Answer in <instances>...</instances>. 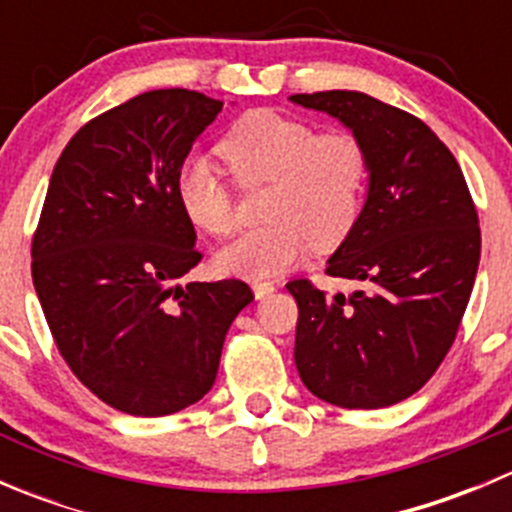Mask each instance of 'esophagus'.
Instances as JSON below:
<instances>
[{"mask_svg": "<svg viewBox=\"0 0 512 512\" xmlns=\"http://www.w3.org/2000/svg\"><path fill=\"white\" fill-rule=\"evenodd\" d=\"M275 282H255V285H252V292H255V297L257 299H265V297H270L272 292H275Z\"/></svg>", "mask_w": 512, "mask_h": 512, "instance_id": "34e87169", "label": "esophagus"}]
</instances>
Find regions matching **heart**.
<instances>
[{
  "label": "heart",
  "mask_w": 512,
  "mask_h": 512,
  "mask_svg": "<svg viewBox=\"0 0 512 512\" xmlns=\"http://www.w3.org/2000/svg\"><path fill=\"white\" fill-rule=\"evenodd\" d=\"M220 156L240 185L267 183L262 227L242 232L218 252L230 275L262 280L297 262L309 245L332 250L352 232L366 190V153L349 133H317L309 123L275 111L242 116L220 141ZM185 218L210 235L235 225L230 185L205 156L178 173Z\"/></svg>",
  "instance_id": "heart-1"
}]
</instances>
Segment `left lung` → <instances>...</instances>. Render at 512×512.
Instances as JSON below:
<instances>
[{
	"instance_id": "obj_1",
	"label": "left lung",
	"mask_w": 512,
	"mask_h": 512,
	"mask_svg": "<svg viewBox=\"0 0 512 512\" xmlns=\"http://www.w3.org/2000/svg\"><path fill=\"white\" fill-rule=\"evenodd\" d=\"M354 133L369 190L327 275L364 282L329 297L289 282L299 307L294 364L317 399L384 409L416 394L461 327L480 260L478 213L441 138L411 113L359 91L294 94Z\"/></svg>"
}]
</instances>
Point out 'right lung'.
<instances>
[{
  "mask_svg": "<svg viewBox=\"0 0 512 512\" xmlns=\"http://www.w3.org/2000/svg\"><path fill=\"white\" fill-rule=\"evenodd\" d=\"M223 101L158 89L91 118L56 160L32 280L59 354L103 404L168 416L215 384L240 280L188 282L200 262L178 173Z\"/></svg>",
  "mask_w": 512,
  "mask_h": 512,
  "instance_id": "1",
  "label": "right lung"
}]
</instances>
